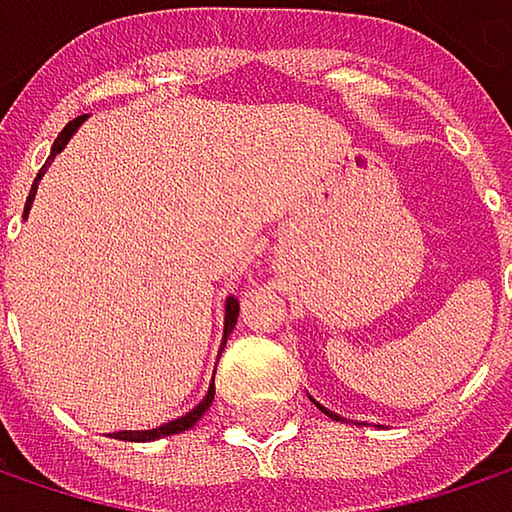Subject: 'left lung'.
I'll return each mask as SVG.
<instances>
[{
	"label": "left lung",
	"mask_w": 512,
	"mask_h": 512,
	"mask_svg": "<svg viewBox=\"0 0 512 512\" xmlns=\"http://www.w3.org/2000/svg\"><path fill=\"white\" fill-rule=\"evenodd\" d=\"M317 409H323V406H320V403H317ZM323 412H326V415H329V418H338V415H335V412H329V409H323Z\"/></svg>",
	"instance_id": "8db88e82"
}]
</instances>
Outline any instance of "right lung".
<instances>
[{
	"label": "right lung",
	"mask_w": 512,
	"mask_h": 512,
	"mask_svg": "<svg viewBox=\"0 0 512 512\" xmlns=\"http://www.w3.org/2000/svg\"><path fill=\"white\" fill-rule=\"evenodd\" d=\"M82 121H85V115L73 118V121H70V124H67V127L58 133V139H55V145H52L50 159L58 154L64 145H67V139L76 133V127H79ZM50 159H47V162H50ZM44 168H47V165H44ZM41 174H44V171H41ZM41 174H38V177H35V183H32V192H29V198H26V210H23V213H29V207H32V201H35V189H38V180H41ZM237 314H240V302L231 296V299H228V308H225V338H228V332L234 329V323H237ZM213 394H216V385H210L207 397H204V400H201V403H198V406H195L189 415H183V418H177V421H168V424H162V427H156V430H145V433H136V430H130V433H115V439H124V442H151V439H162V436L183 433V430H189V427H192V424H195V421H198V418H201L207 409H210V403H213Z\"/></svg>",
	"instance_id": "obj_1"
}]
</instances>
